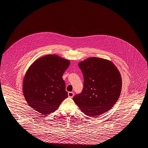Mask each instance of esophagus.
Segmentation results:
<instances>
[{"label":"esophagus","instance_id":"esophagus-1","mask_svg":"<svg viewBox=\"0 0 148 148\" xmlns=\"http://www.w3.org/2000/svg\"><path fill=\"white\" fill-rule=\"evenodd\" d=\"M74 96V92H68V97L69 98H73Z\"/></svg>","mask_w":148,"mask_h":148}]
</instances>
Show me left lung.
I'll return each mask as SVG.
<instances>
[{
    "instance_id": "1",
    "label": "left lung",
    "mask_w": 148,
    "mask_h": 148,
    "mask_svg": "<svg viewBox=\"0 0 148 148\" xmlns=\"http://www.w3.org/2000/svg\"><path fill=\"white\" fill-rule=\"evenodd\" d=\"M84 76L82 92L73 100L82 112L93 118L109 111L119 98L122 80L110 60L91 57L78 64Z\"/></svg>"
}]
</instances>
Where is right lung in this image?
<instances>
[{
  "instance_id": "1",
  "label": "right lung",
  "mask_w": 148,
  "mask_h": 148,
  "mask_svg": "<svg viewBox=\"0 0 148 148\" xmlns=\"http://www.w3.org/2000/svg\"><path fill=\"white\" fill-rule=\"evenodd\" d=\"M70 61L57 55L36 59L27 71L23 92L28 106L42 115L55 112L68 97L62 76Z\"/></svg>"
}]
</instances>
